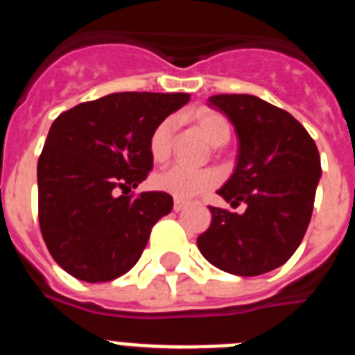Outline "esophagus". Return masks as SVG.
Wrapping results in <instances>:
<instances>
[{"mask_svg": "<svg viewBox=\"0 0 355 355\" xmlns=\"http://www.w3.org/2000/svg\"><path fill=\"white\" fill-rule=\"evenodd\" d=\"M184 208H187V202H183V200H174V211H181Z\"/></svg>", "mask_w": 355, "mask_h": 355, "instance_id": "1", "label": "esophagus"}]
</instances>
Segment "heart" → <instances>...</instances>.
<instances>
[{
	"mask_svg": "<svg viewBox=\"0 0 355 355\" xmlns=\"http://www.w3.org/2000/svg\"><path fill=\"white\" fill-rule=\"evenodd\" d=\"M196 126L206 137L211 146L218 147L227 144L231 137V126L224 115L213 110H199L192 115ZM174 119H163L155 126L149 137V155L155 162L162 163L171 156L172 137H174ZM216 175L211 171H196L183 165H172L158 172L153 178V187L178 200H188L215 187Z\"/></svg>",
	"mask_w": 355,
	"mask_h": 355,
	"instance_id": "obj_1",
	"label": "heart"
}]
</instances>
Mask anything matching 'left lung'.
<instances>
[{"mask_svg":"<svg viewBox=\"0 0 355 355\" xmlns=\"http://www.w3.org/2000/svg\"><path fill=\"white\" fill-rule=\"evenodd\" d=\"M209 106L227 115L238 137L236 167L218 196L241 215L213 208L197 238L200 254L227 274L261 275L284 265L311 220L322 167L315 140L288 112L249 94H218Z\"/></svg>","mask_w":355,"mask_h":355,"instance_id":"8db88e82","label":"left lung"}]
</instances>
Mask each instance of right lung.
Returning <instances> with one entry per match:
<instances>
[{"label": "right lung", "mask_w": 355, "mask_h": 355, "mask_svg": "<svg viewBox=\"0 0 355 355\" xmlns=\"http://www.w3.org/2000/svg\"><path fill=\"white\" fill-rule=\"evenodd\" d=\"M188 101L184 92H117L55 119L37 165L39 224L53 259L72 277L106 283L140 259L174 200L128 193L153 168L155 126Z\"/></svg>", "instance_id": "right-lung-1"}]
</instances>
